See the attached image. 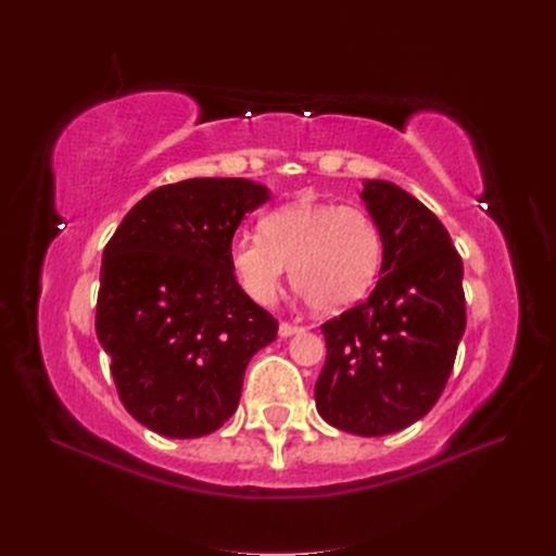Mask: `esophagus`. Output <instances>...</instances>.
I'll return each mask as SVG.
<instances>
[{
    "label": "esophagus",
    "instance_id": "34e87169",
    "mask_svg": "<svg viewBox=\"0 0 556 556\" xmlns=\"http://www.w3.org/2000/svg\"><path fill=\"white\" fill-rule=\"evenodd\" d=\"M299 331H301V327L290 325V323H280V327H278L280 339H290V336H294V333H299Z\"/></svg>",
    "mask_w": 556,
    "mask_h": 556
}]
</instances>
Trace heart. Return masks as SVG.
<instances>
[{
  "label": "heart",
  "mask_w": 556,
  "mask_h": 556,
  "mask_svg": "<svg viewBox=\"0 0 556 556\" xmlns=\"http://www.w3.org/2000/svg\"><path fill=\"white\" fill-rule=\"evenodd\" d=\"M262 237L241 233L229 266L241 290L271 306L290 268L292 288L317 313H341L368 294L382 264V237L359 206L292 201L260 223Z\"/></svg>",
  "instance_id": "b5f03b06"
}]
</instances>
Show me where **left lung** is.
Here are the masks:
<instances>
[{
    "mask_svg": "<svg viewBox=\"0 0 556 556\" xmlns=\"http://www.w3.org/2000/svg\"><path fill=\"white\" fill-rule=\"evenodd\" d=\"M362 201L380 229L376 290L323 325L327 362L315 406L336 429L387 435L439 401L466 329L464 266L422 201L390 180H364Z\"/></svg>",
    "mask_w": 556,
    "mask_h": 556,
    "instance_id": "8db88e82",
    "label": "left lung"
}]
</instances>
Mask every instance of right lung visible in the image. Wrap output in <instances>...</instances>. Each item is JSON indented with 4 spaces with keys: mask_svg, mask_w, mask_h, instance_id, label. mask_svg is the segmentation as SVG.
<instances>
[{
    "mask_svg": "<svg viewBox=\"0 0 556 556\" xmlns=\"http://www.w3.org/2000/svg\"><path fill=\"white\" fill-rule=\"evenodd\" d=\"M271 199L245 178H192L143 197L104 248L97 339L129 415L166 439H199L239 406L245 366L278 323L237 282L229 245Z\"/></svg>",
    "mask_w": 556,
    "mask_h": 556,
    "instance_id": "add662e5",
    "label": "right lung"
}]
</instances>
